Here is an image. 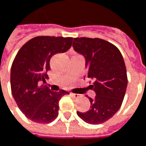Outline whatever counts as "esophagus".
Listing matches in <instances>:
<instances>
[{
    "label": "esophagus",
    "mask_w": 146,
    "mask_h": 146,
    "mask_svg": "<svg viewBox=\"0 0 146 146\" xmlns=\"http://www.w3.org/2000/svg\"><path fill=\"white\" fill-rule=\"evenodd\" d=\"M70 95H71L72 96H73V97H75V98H78V97H80V95H78V94H74V93H70Z\"/></svg>",
    "instance_id": "1"
}]
</instances>
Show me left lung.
Segmentation results:
<instances>
[{
  "mask_svg": "<svg viewBox=\"0 0 146 146\" xmlns=\"http://www.w3.org/2000/svg\"><path fill=\"white\" fill-rule=\"evenodd\" d=\"M73 47L85 57L84 78L93 81L89 87L96 92L95 98L89 97L90 110L77 113L87 123H103L117 113L125 96L127 76L123 55L114 45L100 38L76 37Z\"/></svg>",
  "mask_w": 146,
  "mask_h": 146,
  "instance_id": "obj_1",
  "label": "left lung"
}]
</instances>
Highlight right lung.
Returning a JSON list of instances; mask_svg holds the SVG:
<instances>
[{
    "mask_svg": "<svg viewBox=\"0 0 146 146\" xmlns=\"http://www.w3.org/2000/svg\"><path fill=\"white\" fill-rule=\"evenodd\" d=\"M73 37L39 36L19 49L10 71L13 97L22 113L37 123H49L59 114V101L69 94L64 90L50 91L46 83L50 60L54 54L66 52Z\"/></svg>",
    "mask_w": 146,
    "mask_h": 146,
    "instance_id": "1",
    "label": "right lung"
}]
</instances>
